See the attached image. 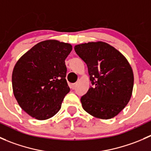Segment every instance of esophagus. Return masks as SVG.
<instances>
[{"instance_id": "obj_1", "label": "esophagus", "mask_w": 151, "mask_h": 151, "mask_svg": "<svg viewBox=\"0 0 151 151\" xmlns=\"http://www.w3.org/2000/svg\"><path fill=\"white\" fill-rule=\"evenodd\" d=\"M77 87V83H73V84H71V89L74 90Z\"/></svg>"}]
</instances>
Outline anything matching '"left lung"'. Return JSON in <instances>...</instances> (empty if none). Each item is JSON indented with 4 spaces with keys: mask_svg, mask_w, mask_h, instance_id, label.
Listing matches in <instances>:
<instances>
[{
    "mask_svg": "<svg viewBox=\"0 0 151 151\" xmlns=\"http://www.w3.org/2000/svg\"><path fill=\"white\" fill-rule=\"evenodd\" d=\"M74 50L87 64L93 85L81 97L84 110L103 120L118 115L132 95L134 74L130 63L121 52L101 41L75 45Z\"/></svg>",
    "mask_w": 151,
    "mask_h": 151,
    "instance_id": "left-lung-1",
    "label": "left lung"
}]
</instances>
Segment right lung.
Listing matches in <instances>:
<instances>
[{
    "instance_id": "obj_1",
    "label": "right lung",
    "mask_w": 151,
    "mask_h": 151,
    "mask_svg": "<svg viewBox=\"0 0 151 151\" xmlns=\"http://www.w3.org/2000/svg\"><path fill=\"white\" fill-rule=\"evenodd\" d=\"M71 44L55 39L36 44L15 64L12 72L14 96L32 118L43 121L54 116L70 91L65 60Z\"/></svg>"
}]
</instances>
